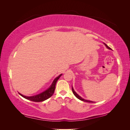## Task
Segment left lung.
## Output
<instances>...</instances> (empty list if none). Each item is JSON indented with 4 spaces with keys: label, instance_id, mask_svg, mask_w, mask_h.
Wrapping results in <instances>:
<instances>
[{
    "label": "left lung",
    "instance_id": "1",
    "mask_svg": "<svg viewBox=\"0 0 130 130\" xmlns=\"http://www.w3.org/2000/svg\"><path fill=\"white\" fill-rule=\"evenodd\" d=\"M105 45L106 46V47H107V48H108V49H111V48H109V47L108 46V45H106V44H105ZM72 91H73V94H74V95L75 96L77 99H78L79 100H81V101H85V102H87V103H94L93 101H89V100H85V99H82V98L81 97V96H80L79 95H78V94L74 91V89L73 88V87H72Z\"/></svg>",
    "mask_w": 130,
    "mask_h": 130
}]
</instances>
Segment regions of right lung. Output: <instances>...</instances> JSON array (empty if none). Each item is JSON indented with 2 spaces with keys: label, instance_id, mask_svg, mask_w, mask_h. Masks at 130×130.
<instances>
[{
  "label": "right lung",
  "instance_id": "add662e5",
  "mask_svg": "<svg viewBox=\"0 0 130 130\" xmlns=\"http://www.w3.org/2000/svg\"><path fill=\"white\" fill-rule=\"evenodd\" d=\"M62 75V74L60 75L58 77H57L55 79L53 82V84L51 85L49 88H48L47 90H46L45 91L43 92V93L38 94V95L32 96H26L24 95H23L22 94L19 93L20 95L23 96V98H25V99L29 100L30 101H34V102H41V101H43L46 99H49V98L52 96L53 94L54 93L55 89V86L56 84L57 81V80L59 79V78L60 77V76Z\"/></svg>",
  "mask_w": 130,
  "mask_h": 130
}]
</instances>
